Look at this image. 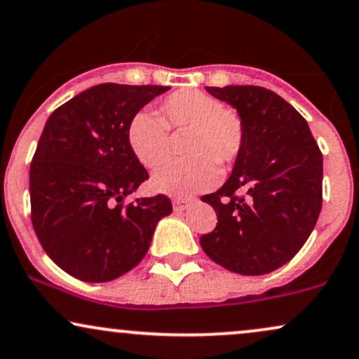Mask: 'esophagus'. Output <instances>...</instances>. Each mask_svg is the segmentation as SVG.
Here are the masks:
<instances>
[{"label":"esophagus","mask_w":359,"mask_h":359,"mask_svg":"<svg viewBox=\"0 0 359 359\" xmlns=\"http://www.w3.org/2000/svg\"><path fill=\"white\" fill-rule=\"evenodd\" d=\"M190 202H192L190 198H184V197H175L174 201H172V203H174V210L177 212H182L185 208H189Z\"/></svg>","instance_id":"34e87169"}]
</instances>
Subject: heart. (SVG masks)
Wrapping results in <instances>:
<instances>
[{"instance_id":"1","label":"heart","mask_w":359,"mask_h":359,"mask_svg":"<svg viewBox=\"0 0 359 359\" xmlns=\"http://www.w3.org/2000/svg\"><path fill=\"white\" fill-rule=\"evenodd\" d=\"M135 112L127 124V146L147 169L161 165L170 152V130H187L184 152L156 170L152 185L158 192L187 195L210 189L219 180V167L240 157L247 130L243 117L224 101L198 89H179L158 106Z\"/></svg>"}]
</instances>
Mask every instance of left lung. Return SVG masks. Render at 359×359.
Listing matches in <instances>:
<instances>
[{
	"label": "left lung",
	"mask_w": 359,
	"mask_h": 359,
	"mask_svg": "<svg viewBox=\"0 0 359 359\" xmlns=\"http://www.w3.org/2000/svg\"><path fill=\"white\" fill-rule=\"evenodd\" d=\"M243 117L247 139L229 180L203 195L217 213L203 252L240 275H265L292 260L318 220L323 156L300 112L260 86L205 88Z\"/></svg>",
	"instance_id": "8db88e82"
}]
</instances>
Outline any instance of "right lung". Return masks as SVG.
Segmentation results:
<instances>
[{"mask_svg": "<svg viewBox=\"0 0 359 359\" xmlns=\"http://www.w3.org/2000/svg\"><path fill=\"white\" fill-rule=\"evenodd\" d=\"M169 86L97 84L49 116L29 169L31 222L48 257L74 278H119L146 257L170 198L126 197L149 179L127 124Z\"/></svg>", "mask_w": 359, "mask_h": 359, "instance_id": "obj_1", "label": "right lung"}]
</instances>
